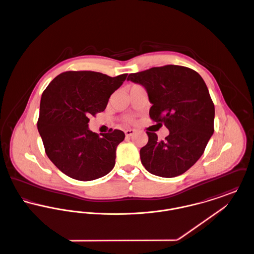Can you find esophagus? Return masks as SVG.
I'll return each instance as SVG.
<instances>
[{"label":"esophagus","mask_w":254,"mask_h":254,"mask_svg":"<svg viewBox=\"0 0 254 254\" xmlns=\"http://www.w3.org/2000/svg\"><path fill=\"white\" fill-rule=\"evenodd\" d=\"M134 133H135L134 129H127V130H125V134H126V136H127V137L132 136Z\"/></svg>","instance_id":"1"}]
</instances>
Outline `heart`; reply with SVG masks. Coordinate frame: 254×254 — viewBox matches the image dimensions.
I'll return each mask as SVG.
<instances>
[{"instance_id":"obj_1","label":"heart","mask_w":254,"mask_h":254,"mask_svg":"<svg viewBox=\"0 0 254 254\" xmlns=\"http://www.w3.org/2000/svg\"><path fill=\"white\" fill-rule=\"evenodd\" d=\"M126 122H127V123H132L133 119L132 118H130V117H127V118H126Z\"/></svg>"}]
</instances>
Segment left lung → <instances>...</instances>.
<instances>
[{
  "label": "left lung",
  "mask_w": 254,
  "mask_h": 254,
  "mask_svg": "<svg viewBox=\"0 0 254 254\" xmlns=\"http://www.w3.org/2000/svg\"><path fill=\"white\" fill-rule=\"evenodd\" d=\"M127 81L143 85L152 107L150 118L169 130L164 141L146 131L141 162L151 174L172 178L202 156L214 131L215 109L203 78L193 69L168 64L131 73Z\"/></svg>",
  "instance_id": "1"
}]
</instances>
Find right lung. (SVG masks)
<instances>
[{
  "instance_id": "right-lung-1",
  "label": "right lung",
  "mask_w": 254,
  "mask_h": 254,
  "mask_svg": "<svg viewBox=\"0 0 254 254\" xmlns=\"http://www.w3.org/2000/svg\"><path fill=\"white\" fill-rule=\"evenodd\" d=\"M127 74L110 77L95 71H66L54 78L42 94L37 123L46 153L63 173L91 181L115 166L119 129L99 136L88 128V117L104 111L110 95Z\"/></svg>"
}]
</instances>
